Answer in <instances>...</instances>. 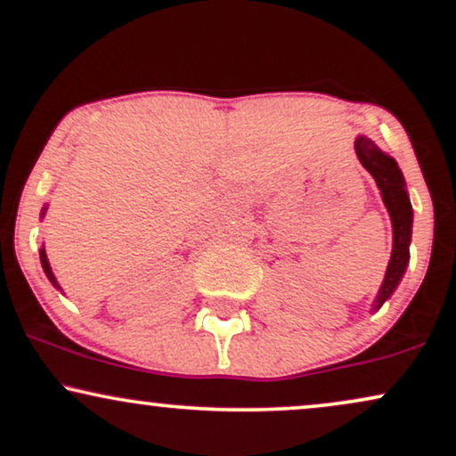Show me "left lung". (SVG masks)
Segmentation results:
<instances>
[{
    "label": "left lung",
    "instance_id": "left-lung-1",
    "mask_svg": "<svg viewBox=\"0 0 456 456\" xmlns=\"http://www.w3.org/2000/svg\"><path fill=\"white\" fill-rule=\"evenodd\" d=\"M356 157L361 166L374 175L378 189H380L382 200L393 221V255L388 261L385 282H382L380 293L376 297V308H380L385 301L402 281L405 265L410 261V238H412V206H410L408 193H405V183L402 169L397 167L395 159L378 148L370 138H356L354 142Z\"/></svg>",
    "mask_w": 456,
    "mask_h": 456
}]
</instances>
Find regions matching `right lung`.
<instances>
[{
	"instance_id": "obj_1",
	"label": "right lung",
	"mask_w": 456,
	"mask_h": 456,
	"mask_svg": "<svg viewBox=\"0 0 456 456\" xmlns=\"http://www.w3.org/2000/svg\"><path fill=\"white\" fill-rule=\"evenodd\" d=\"M44 214V212H42ZM40 261H42V267H44V272H46V276H48V281H51L54 287L57 289H61L59 287V282H57V278H54V273H53V270H51V263H48V256H46V250H40Z\"/></svg>"
}]
</instances>
